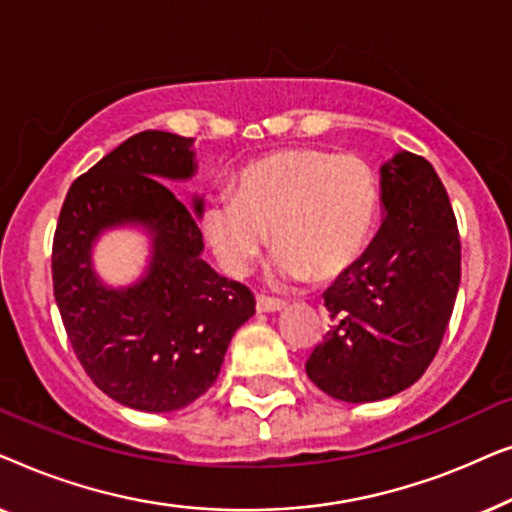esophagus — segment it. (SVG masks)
<instances>
[{"instance_id":"34e87169","label":"esophagus","mask_w":512,"mask_h":512,"mask_svg":"<svg viewBox=\"0 0 512 512\" xmlns=\"http://www.w3.org/2000/svg\"><path fill=\"white\" fill-rule=\"evenodd\" d=\"M282 307H284V300H279V298L258 296V300H256V310L258 312H279Z\"/></svg>"}]
</instances>
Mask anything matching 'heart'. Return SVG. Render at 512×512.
Returning <instances> with one entry per match:
<instances>
[{"instance_id": "b5f03b06", "label": "heart", "mask_w": 512, "mask_h": 512, "mask_svg": "<svg viewBox=\"0 0 512 512\" xmlns=\"http://www.w3.org/2000/svg\"><path fill=\"white\" fill-rule=\"evenodd\" d=\"M380 186L366 160L284 149L249 163L235 195L205 207V233L230 275H244L275 237L277 272L326 282L352 268L373 235Z\"/></svg>"}]
</instances>
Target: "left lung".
<instances>
[{
	"label": "left lung",
	"instance_id": "obj_1",
	"mask_svg": "<svg viewBox=\"0 0 512 512\" xmlns=\"http://www.w3.org/2000/svg\"><path fill=\"white\" fill-rule=\"evenodd\" d=\"M384 221L324 293L331 328L307 377L347 403L382 401L415 384L436 356L461 279L450 198L429 160L410 151L382 165Z\"/></svg>",
	"mask_w": 512,
	"mask_h": 512
}]
</instances>
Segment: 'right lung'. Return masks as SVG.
Listing matches in <instances>:
<instances>
[{"instance_id": "right-lung-1", "label": "right lung", "mask_w": 512, "mask_h": 512, "mask_svg": "<svg viewBox=\"0 0 512 512\" xmlns=\"http://www.w3.org/2000/svg\"><path fill=\"white\" fill-rule=\"evenodd\" d=\"M191 146L163 130L125 139L69 186L53 237V293L76 359L97 389L142 412H172L205 394L230 338L256 312L247 286L202 261V200L188 209L165 184L193 177ZM123 222L150 230L152 263L137 285L109 290L89 249Z\"/></svg>"}]
</instances>
